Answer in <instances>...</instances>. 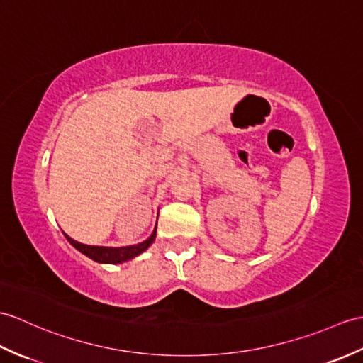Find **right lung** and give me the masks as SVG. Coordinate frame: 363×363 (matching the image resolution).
<instances>
[{"label": "right lung", "mask_w": 363, "mask_h": 363, "mask_svg": "<svg viewBox=\"0 0 363 363\" xmlns=\"http://www.w3.org/2000/svg\"><path fill=\"white\" fill-rule=\"evenodd\" d=\"M66 240L69 241L72 246L82 252L83 255H86L88 258L97 261V263H104V264H119L123 263V261H128L134 257L140 255L142 252H145L151 244H153L156 238V227L151 237L147 238L145 241H142L139 244H134V246H126V247H102V246H88V244H82L79 241L72 240L71 237H67L65 233Z\"/></svg>", "instance_id": "add662e5"}]
</instances>
